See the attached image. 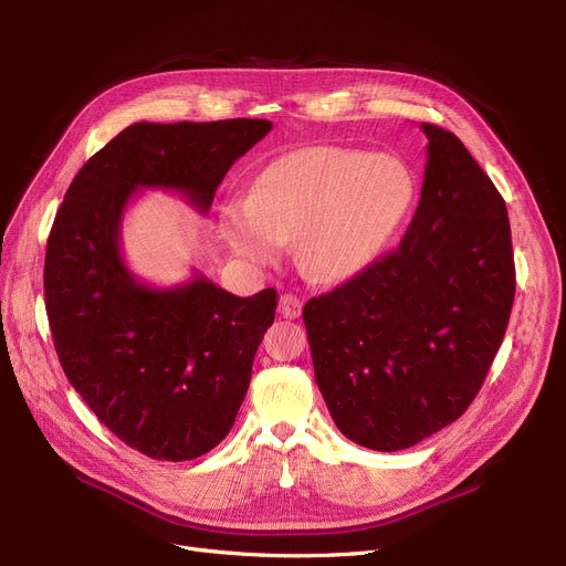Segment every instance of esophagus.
I'll return each mask as SVG.
<instances>
[{
	"instance_id": "esophagus-1",
	"label": "esophagus",
	"mask_w": 566,
	"mask_h": 566,
	"mask_svg": "<svg viewBox=\"0 0 566 566\" xmlns=\"http://www.w3.org/2000/svg\"><path fill=\"white\" fill-rule=\"evenodd\" d=\"M303 312V301L298 298V295L293 293H284L280 298V314L284 318H298Z\"/></svg>"
}]
</instances>
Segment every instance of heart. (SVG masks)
Instances as JSON below:
<instances>
[{
    "label": "heart",
    "mask_w": 566,
    "mask_h": 566,
    "mask_svg": "<svg viewBox=\"0 0 566 566\" xmlns=\"http://www.w3.org/2000/svg\"><path fill=\"white\" fill-rule=\"evenodd\" d=\"M415 197L392 156L305 146L263 167L243 201L220 213L227 245L245 261L275 263L298 238L305 271L325 282L363 273L388 248Z\"/></svg>",
    "instance_id": "1"
}]
</instances>
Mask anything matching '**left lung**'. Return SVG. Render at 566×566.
<instances>
[{
	"instance_id": "1",
	"label": "left lung",
	"mask_w": 566,
	"mask_h": 566,
	"mask_svg": "<svg viewBox=\"0 0 566 566\" xmlns=\"http://www.w3.org/2000/svg\"><path fill=\"white\" fill-rule=\"evenodd\" d=\"M422 130V197L399 248L303 310L331 418L376 452L412 448L461 418L516 291L504 199L454 133Z\"/></svg>"
}]
</instances>
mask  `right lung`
Instances as JSON below:
<instances>
[{"label":"right lung","mask_w":566,"mask_h":566,"mask_svg":"<svg viewBox=\"0 0 566 566\" xmlns=\"http://www.w3.org/2000/svg\"><path fill=\"white\" fill-rule=\"evenodd\" d=\"M265 118L139 122L88 158L56 211L45 250V310L59 363L128 448L190 461L229 433L271 328L277 291L250 298L203 275L158 289L133 275L122 220L139 188L178 192L199 213L229 167L271 133Z\"/></svg>","instance_id":"obj_1"}]
</instances>
